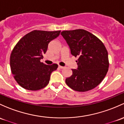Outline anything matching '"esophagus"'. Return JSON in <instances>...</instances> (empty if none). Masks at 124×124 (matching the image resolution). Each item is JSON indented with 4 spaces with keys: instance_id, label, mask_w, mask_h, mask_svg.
Masks as SVG:
<instances>
[{
    "instance_id": "34e87169",
    "label": "esophagus",
    "mask_w": 124,
    "mask_h": 124,
    "mask_svg": "<svg viewBox=\"0 0 124 124\" xmlns=\"http://www.w3.org/2000/svg\"><path fill=\"white\" fill-rule=\"evenodd\" d=\"M58 67H59V68H60V69H63L65 68L64 66H61V65H59Z\"/></svg>"
}]
</instances>
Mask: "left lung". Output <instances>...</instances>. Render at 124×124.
<instances>
[{
  "instance_id": "left-lung-1",
  "label": "left lung",
  "mask_w": 124,
  "mask_h": 124,
  "mask_svg": "<svg viewBox=\"0 0 124 124\" xmlns=\"http://www.w3.org/2000/svg\"><path fill=\"white\" fill-rule=\"evenodd\" d=\"M61 35L71 54L78 58L77 69H72V75L66 78V84L77 92L93 89L102 81L108 71V53L105 45L94 35L83 29L63 31Z\"/></svg>"
}]
</instances>
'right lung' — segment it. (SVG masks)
<instances>
[{
	"instance_id": "obj_1",
	"label": "right lung",
	"mask_w": 124,
	"mask_h": 124,
	"mask_svg": "<svg viewBox=\"0 0 124 124\" xmlns=\"http://www.w3.org/2000/svg\"><path fill=\"white\" fill-rule=\"evenodd\" d=\"M61 31L34 30L19 40L10 57L14 78L19 85L28 90H39L47 85L57 64L47 65L40 62L49 43L58 37Z\"/></svg>"
}]
</instances>
